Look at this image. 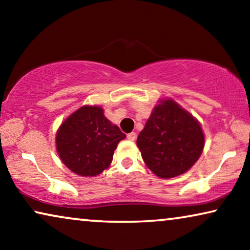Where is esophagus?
<instances>
[{
    "label": "esophagus",
    "mask_w": 250,
    "mask_h": 250,
    "mask_svg": "<svg viewBox=\"0 0 250 250\" xmlns=\"http://www.w3.org/2000/svg\"><path fill=\"white\" fill-rule=\"evenodd\" d=\"M127 139L129 140V141H134V140L136 139V133H135V132L128 133V134H127Z\"/></svg>",
    "instance_id": "1"
}]
</instances>
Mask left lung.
Here are the masks:
<instances>
[{
	"mask_svg": "<svg viewBox=\"0 0 250 250\" xmlns=\"http://www.w3.org/2000/svg\"><path fill=\"white\" fill-rule=\"evenodd\" d=\"M153 174L172 179L189 170L204 150L200 123L172 99L159 101L136 140Z\"/></svg>",
	"mask_w": 250,
	"mask_h": 250,
	"instance_id": "8db88e82",
	"label": "left lung"
}]
</instances>
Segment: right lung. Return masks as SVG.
<instances>
[{
  "instance_id": "1",
  "label": "right lung",
  "mask_w": 250,
  "mask_h": 250,
  "mask_svg": "<svg viewBox=\"0 0 250 250\" xmlns=\"http://www.w3.org/2000/svg\"><path fill=\"white\" fill-rule=\"evenodd\" d=\"M126 135L104 117L99 105H83L64 119L56 135L57 151L71 172L97 176L112 162L114 151Z\"/></svg>"
}]
</instances>
